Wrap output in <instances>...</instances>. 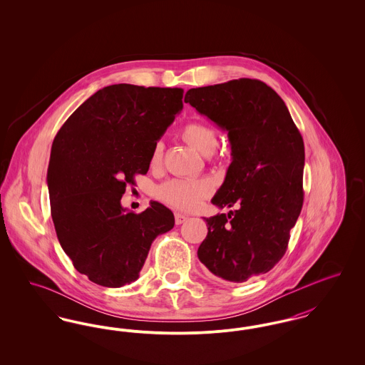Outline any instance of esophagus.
Masks as SVG:
<instances>
[{"label":"esophagus","instance_id":"34e87169","mask_svg":"<svg viewBox=\"0 0 365 365\" xmlns=\"http://www.w3.org/2000/svg\"><path fill=\"white\" fill-rule=\"evenodd\" d=\"M187 220V216L186 215H182V213H175V223L176 225H182Z\"/></svg>","mask_w":365,"mask_h":365}]
</instances>
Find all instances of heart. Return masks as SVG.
Wrapping results in <instances>:
<instances>
[{"label": "heart", "instance_id": "heart-1", "mask_svg": "<svg viewBox=\"0 0 365 365\" xmlns=\"http://www.w3.org/2000/svg\"><path fill=\"white\" fill-rule=\"evenodd\" d=\"M180 137L204 156L212 155L219 143L217 131L207 123L190 122L180 130ZM163 158V145L156 142L150 153V165L156 167ZM212 192V185L204 179H173L157 189V195L171 207L182 210L197 208Z\"/></svg>", "mask_w": 365, "mask_h": 365}]
</instances>
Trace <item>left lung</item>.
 <instances>
[{
  "mask_svg": "<svg viewBox=\"0 0 365 365\" xmlns=\"http://www.w3.org/2000/svg\"><path fill=\"white\" fill-rule=\"evenodd\" d=\"M185 103L228 131L232 161L212 204L237 207L205 217L197 255L213 275L243 283L287 250L304 202V140L277 91L257 79L190 88Z\"/></svg>",
  "mask_w": 365,
  "mask_h": 365,
  "instance_id": "8db88e82",
  "label": "left lung"
}]
</instances>
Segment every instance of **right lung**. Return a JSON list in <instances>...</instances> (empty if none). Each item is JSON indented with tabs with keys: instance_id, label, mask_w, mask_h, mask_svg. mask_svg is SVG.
<instances>
[{
	"instance_id": "right-lung-1",
	"label": "right lung",
	"mask_w": 365,
	"mask_h": 365,
	"mask_svg": "<svg viewBox=\"0 0 365 365\" xmlns=\"http://www.w3.org/2000/svg\"><path fill=\"white\" fill-rule=\"evenodd\" d=\"M183 88L112 85L81 105L54 137L48 168L51 213L75 269L105 287L139 278L150 245L175 225L152 201L140 213L120 204L145 175L157 140L183 108Z\"/></svg>"
}]
</instances>
